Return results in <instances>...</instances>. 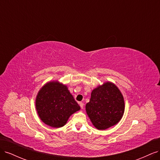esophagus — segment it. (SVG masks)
<instances>
[{
  "mask_svg": "<svg viewBox=\"0 0 160 160\" xmlns=\"http://www.w3.org/2000/svg\"><path fill=\"white\" fill-rule=\"evenodd\" d=\"M79 105H80V107H81V109H83V105H84V104H83V103L80 102V103H79Z\"/></svg>",
  "mask_w": 160,
  "mask_h": 160,
  "instance_id": "obj_1",
  "label": "esophagus"
}]
</instances>
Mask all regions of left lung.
<instances>
[{"label": "left lung", "instance_id": "8db88e82", "mask_svg": "<svg viewBox=\"0 0 160 160\" xmlns=\"http://www.w3.org/2000/svg\"><path fill=\"white\" fill-rule=\"evenodd\" d=\"M85 109L94 126L104 130L116 125L122 118L125 110L123 97L117 86L107 82L92 91Z\"/></svg>", "mask_w": 160, "mask_h": 160}]
</instances>
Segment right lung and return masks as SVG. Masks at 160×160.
Wrapping results in <instances>:
<instances>
[{"label":"right lung","mask_w":160,"mask_h":160,"mask_svg":"<svg viewBox=\"0 0 160 160\" xmlns=\"http://www.w3.org/2000/svg\"><path fill=\"white\" fill-rule=\"evenodd\" d=\"M35 104L42 122L56 128L64 126L70 116L80 109L67 86L58 81L49 82L42 87Z\"/></svg>","instance_id":"right-lung-1"}]
</instances>
